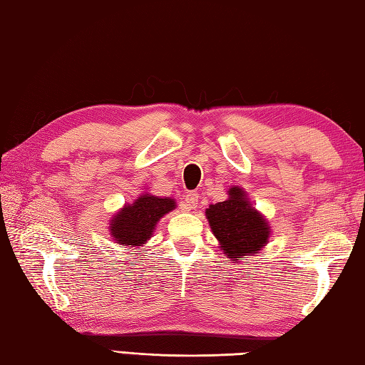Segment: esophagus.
<instances>
[{
  "label": "esophagus",
  "instance_id": "34e87169",
  "mask_svg": "<svg viewBox=\"0 0 365 365\" xmlns=\"http://www.w3.org/2000/svg\"><path fill=\"white\" fill-rule=\"evenodd\" d=\"M197 202H199V195H197V192H188V195L185 196V205H187L188 210L196 209Z\"/></svg>",
  "mask_w": 365,
  "mask_h": 365
}]
</instances>
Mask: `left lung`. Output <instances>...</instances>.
<instances>
[{
  "label": "left lung",
  "instance_id": "8db88e82",
  "mask_svg": "<svg viewBox=\"0 0 365 365\" xmlns=\"http://www.w3.org/2000/svg\"><path fill=\"white\" fill-rule=\"evenodd\" d=\"M227 195L226 201L209 205L205 217L221 250L232 262H237L242 256L258 253L267 244L270 227L266 218L252 207L244 190L232 187Z\"/></svg>",
  "mask_w": 365,
  "mask_h": 365
}]
</instances>
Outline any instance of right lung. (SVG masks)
Instances as JSON below:
<instances>
[{
	"label": "right lung",
	"instance_id": "obj_1",
	"mask_svg": "<svg viewBox=\"0 0 365 365\" xmlns=\"http://www.w3.org/2000/svg\"><path fill=\"white\" fill-rule=\"evenodd\" d=\"M175 209L170 197H158L145 192L133 204L125 205L110 220V235L115 244L125 247H142L152 237L160 218Z\"/></svg>",
	"mask_w": 365,
	"mask_h": 365
}]
</instances>
